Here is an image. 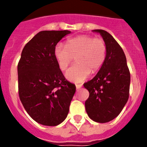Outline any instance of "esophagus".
Here are the masks:
<instances>
[{
  "label": "esophagus",
  "mask_w": 147,
  "mask_h": 147,
  "mask_svg": "<svg viewBox=\"0 0 147 147\" xmlns=\"http://www.w3.org/2000/svg\"><path fill=\"white\" fill-rule=\"evenodd\" d=\"M82 87V85H76V90H80Z\"/></svg>",
  "instance_id": "34e87169"
}]
</instances>
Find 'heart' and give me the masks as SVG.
<instances>
[{"label": "heart", "mask_w": 147, "mask_h": 147, "mask_svg": "<svg viewBox=\"0 0 147 147\" xmlns=\"http://www.w3.org/2000/svg\"><path fill=\"white\" fill-rule=\"evenodd\" d=\"M107 47L101 38L90 35H80L70 39L66 45L58 42L54 48V57L62 71H65L75 57V63L65 73V77L70 82H82L96 72L104 63Z\"/></svg>", "instance_id": "heart-1"}]
</instances>
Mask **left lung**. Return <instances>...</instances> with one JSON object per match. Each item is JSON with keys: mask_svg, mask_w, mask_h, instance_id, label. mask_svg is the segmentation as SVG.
Here are the masks:
<instances>
[{"mask_svg": "<svg viewBox=\"0 0 147 147\" xmlns=\"http://www.w3.org/2000/svg\"><path fill=\"white\" fill-rule=\"evenodd\" d=\"M93 32L102 36L107 51L97 74L84 84L90 93L85 109L90 119L98 123H106L117 117L127 102L130 74L125 54L112 35L102 29Z\"/></svg>", "mask_w": 147, "mask_h": 147, "instance_id": "left-lung-1", "label": "left lung"}]
</instances>
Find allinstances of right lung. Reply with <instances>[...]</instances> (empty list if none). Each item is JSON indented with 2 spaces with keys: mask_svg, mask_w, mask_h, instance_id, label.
Here are the masks:
<instances>
[{
  "mask_svg": "<svg viewBox=\"0 0 147 147\" xmlns=\"http://www.w3.org/2000/svg\"><path fill=\"white\" fill-rule=\"evenodd\" d=\"M70 31H42L23 48L18 65L20 99L37 123L57 126L67 117L76 86L65 80L54 57L55 45Z\"/></svg>",
  "mask_w": 147,
  "mask_h": 147,
  "instance_id": "obj_1",
  "label": "right lung"
}]
</instances>
